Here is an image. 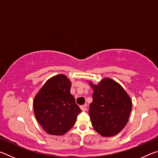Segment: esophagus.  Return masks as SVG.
I'll list each match as a JSON object with an SVG mask.
<instances>
[{"label":"esophagus","mask_w":158,"mask_h":158,"mask_svg":"<svg viewBox=\"0 0 158 158\" xmlns=\"http://www.w3.org/2000/svg\"><path fill=\"white\" fill-rule=\"evenodd\" d=\"M86 106H87L86 105H82V106H80V109H81L83 111H86Z\"/></svg>","instance_id":"esophagus-1"}]
</instances>
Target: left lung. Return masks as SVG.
Segmentation results:
<instances>
[{
    "mask_svg": "<svg viewBox=\"0 0 158 158\" xmlns=\"http://www.w3.org/2000/svg\"><path fill=\"white\" fill-rule=\"evenodd\" d=\"M93 90L89 114L95 130L102 137L116 135L127 123L132 100L118 83L105 77L97 85L89 81Z\"/></svg>",
    "mask_w": 158,
    "mask_h": 158,
    "instance_id": "1",
    "label": "left lung"
}]
</instances>
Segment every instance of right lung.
<instances>
[{
  "label": "right lung",
  "mask_w": 158,
  "mask_h": 158,
  "mask_svg": "<svg viewBox=\"0 0 158 158\" xmlns=\"http://www.w3.org/2000/svg\"><path fill=\"white\" fill-rule=\"evenodd\" d=\"M70 89L71 82L68 77L57 74L48 79L35 96V116L49 135L60 136L68 132L81 111Z\"/></svg>",
  "instance_id": "right-lung-1"
}]
</instances>
